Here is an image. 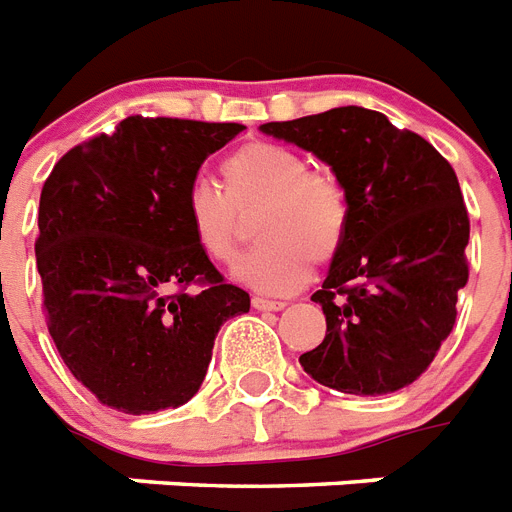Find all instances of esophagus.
<instances>
[{
    "label": "esophagus",
    "instance_id": "esophagus-1",
    "mask_svg": "<svg viewBox=\"0 0 512 512\" xmlns=\"http://www.w3.org/2000/svg\"><path fill=\"white\" fill-rule=\"evenodd\" d=\"M251 304L253 309H261V312H280V309H285V301H272V298L264 296H253Z\"/></svg>",
    "mask_w": 512,
    "mask_h": 512
}]
</instances>
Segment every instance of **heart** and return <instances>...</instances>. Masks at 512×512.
Segmentation results:
<instances>
[{
	"label": "heart",
	"mask_w": 512,
	"mask_h": 512,
	"mask_svg": "<svg viewBox=\"0 0 512 512\" xmlns=\"http://www.w3.org/2000/svg\"><path fill=\"white\" fill-rule=\"evenodd\" d=\"M224 190L195 179L185 192V224L203 256L235 261L245 219L261 243L235 275L264 293H293L312 264L325 267L341 253L349 232V195L330 171L312 169L306 155L277 142L253 140L222 163Z\"/></svg>",
	"instance_id": "1"
}]
</instances>
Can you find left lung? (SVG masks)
I'll return each instance as SVG.
<instances>
[{"instance_id": "1", "label": "left lung", "mask_w": 512, "mask_h": 512, "mask_svg": "<svg viewBox=\"0 0 512 512\" xmlns=\"http://www.w3.org/2000/svg\"><path fill=\"white\" fill-rule=\"evenodd\" d=\"M325 161L349 195V232L312 296L325 341L298 357L343 394H391L418 380L457 317L468 282V208L455 169L378 110L333 108L261 124Z\"/></svg>"}]
</instances>
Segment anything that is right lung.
<instances>
[{
  "label": "right lung",
  "instance_id": "right-lung-1",
  "mask_svg": "<svg viewBox=\"0 0 512 512\" xmlns=\"http://www.w3.org/2000/svg\"><path fill=\"white\" fill-rule=\"evenodd\" d=\"M243 124L129 116L71 147L39 200L36 269L60 357L126 415L198 394L219 327L251 296L219 275L185 224V192Z\"/></svg>",
  "mask_w": 512,
  "mask_h": 512
}]
</instances>
